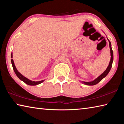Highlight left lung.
I'll use <instances>...</instances> for the list:
<instances>
[{
  "instance_id": "8db88e82",
  "label": "left lung",
  "mask_w": 124,
  "mask_h": 124,
  "mask_svg": "<svg viewBox=\"0 0 124 124\" xmlns=\"http://www.w3.org/2000/svg\"><path fill=\"white\" fill-rule=\"evenodd\" d=\"M109 47L110 49V54H111V58H110V61L109 62V66H108L107 68L106 69V70L104 71V72L102 73V74L100 75V76L98 77L97 79H96L95 80L91 81V82H84V81H83V83L84 84L86 85H94L98 84L99 82H100L104 78V77H106L107 76V75L108 74V73L109 72V71L110 70L111 68H112V63H113V52L112 49V46H111V43L110 41L109 40Z\"/></svg>"
}]
</instances>
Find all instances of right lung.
I'll list each match as a JSON object with an SVG mask.
<instances>
[{"label": "right lung", "instance_id": "1", "mask_svg": "<svg viewBox=\"0 0 124 124\" xmlns=\"http://www.w3.org/2000/svg\"><path fill=\"white\" fill-rule=\"evenodd\" d=\"M11 58H12V54H11ZM11 63L12 65V67H13V70L17 76V77L20 80H22L23 82L27 84H28L29 85H37L39 84H41V83H43V81H44V80H41V81H33L27 79V78H26L24 76H23V75L21 74L20 72H18V70H17L15 66L14 60L12 59H11Z\"/></svg>", "mask_w": 124, "mask_h": 124}]
</instances>
